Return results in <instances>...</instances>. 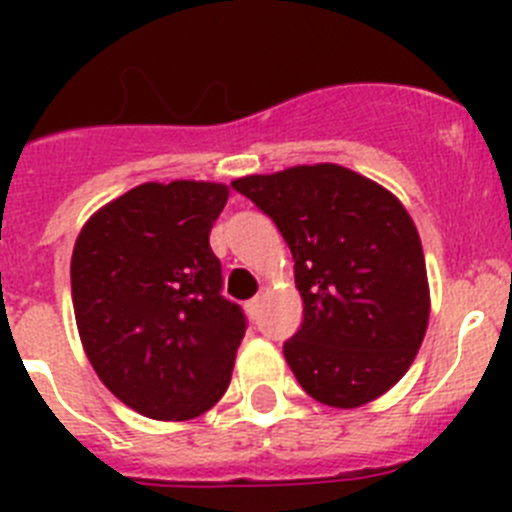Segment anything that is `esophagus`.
Here are the masks:
<instances>
[{
  "instance_id": "1",
  "label": "esophagus",
  "mask_w": 512,
  "mask_h": 512,
  "mask_svg": "<svg viewBox=\"0 0 512 512\" xmlns=\"http://www.w3.org/2000/svg\"><path fill=\"white\" fill-rule=\"evenodd\" d=\"M246 310H248V315H251V318H256V315L261 312V297H253V300H248Z\"/></svg>"
}]
</instances>
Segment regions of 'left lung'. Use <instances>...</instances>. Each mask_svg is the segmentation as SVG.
<instances>
[{
    "label": "left lung",
    "instance_id": "obj_1",
    "mask_svg": "<svg viewBox=\"0 0 512 512\" xmlns=\"http://www.w3.org/2000/svg\"><path fill=\"white\" fill-rule=\"evenodd\" d=\"M233 189L274 220L295 259L302 325L284 359L302 390L330 408L377 400L410 369L431 312L408 210L336 164L243 176Z\"/></svg>",
    "mask_w": 512,
    "mask_h": 512
}]
</instances>
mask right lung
Masks as SVG:
<instances>
[{
    "label": "right lung",
    "mask_w": 512,
    "mask_h": 512,
    "mask_svg": "<svg viewBox=\"0 0 512 512\" xmlns=\"http://www.w3.org/2000/svg\"><path fill=\"white\" fill-rule=\"evenodd\" d=\"M225 202V184H140L76 238L71 297L84 351L104 387L146 418H194L228 390L246 315L220 292L210 248Z\"/></svg>",
    "instance_id": "right-lung-1"
}]
</instances>
